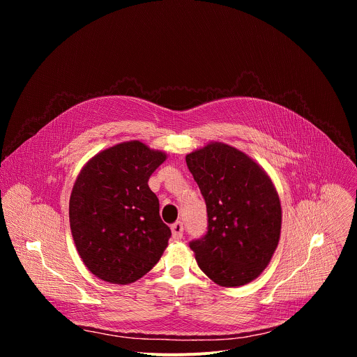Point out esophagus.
I'll return each mask as SVG.
<instances>
[{
    "label": "esophagus",
    "instance_id": "34e87169",
    "mask_svg": "<svg viewBox=\"0 0 357 357\" xmlns=\"http://www.w3.org/2000/svg\"><path fill=\"white\" fill-rule=\"evenodd\" d=\"M171 230H172V237L174 240H181L183 237V225L182 222H176L171 226Z\"/></svg>",
    "mask_w": 357,
    "mask_h": 357
}]
</instances>
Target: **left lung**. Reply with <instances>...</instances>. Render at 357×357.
Segmentation results:
<instances>
[{
  "label": "left lung",
  "mask_w": 357,
  "mask_h": 357,
  "mask_svg": "<svg viewBox=\"0 0 357 357\" xmlns=\"http://www.w3.org/2000/svg\"><path fill=\"white\" fill-rule=\"evenodd\" d=\"M206 202V236L190 243L199 268L220 287L256 280L277 250L282 209L278 192L264 171L243 151L219 141L186 155Z\"/></svg>",
  "instance_id": "8db88e82"
}]
</instances>
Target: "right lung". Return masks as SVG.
<instances>
[{
	"instance_id": "add662e5",
	"label": "right lung",
	"mask_w": 357,
	"mask_h": 357,
	"mask_svg": "<svg viewBox=\"0 0 357 357\" xmlns=\"http://www.w3.org/2000/svg\"><path fill=\"white\" fill-rule=\"evenodd\" d=\"M167 158L132 139L97 152L80 169L69 200L70 231L97 278L127 285L160 261L171 230L148 179Z\"/></svg>"
}]
</instances>
